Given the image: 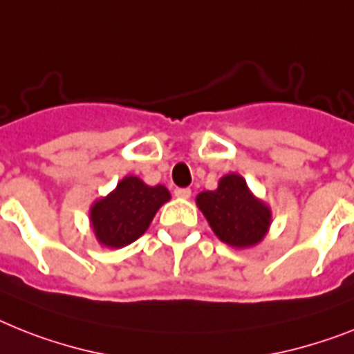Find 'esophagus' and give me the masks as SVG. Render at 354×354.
I'll return each instance as SVG.
<instances>
[{"mask_svg": "<svg viewBox=\"0 0 354 354\" xmlns=\"http://www.w3.org/2000/svg\"><path fill=\"white\" fill-rule=\"evenodd\" d=\"M174 194H175V197H179V198H189V197H192V189H189V188H177Z\"/></svg>", "mask_w": 354, "mask_h": 354, "instance_id": "esophagus-1", "label": "esophagus"}]
</instances>
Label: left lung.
I'll use <instances>...</instances> for the list:
<instances>
[{
	"label": "left lung",
	"instance_id": "obj_1",
	"mask_svg": "<svg viewBox=\"0 0 354 354\" xmlns=\"http://www.w3.org/2000/svg\"><path fill=\"white\" fill-rule=\"evenodd\" d=\"M197 206L213 233L233 248L255 246L270 230V206L251 194L236 174L224 175L217 189L198 194Z\"/></svg>",
	"mask_w": 354,
	"mask_h": 354
}]
</instances>
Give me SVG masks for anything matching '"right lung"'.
<instances>
[{
	"mask_svg": "<svg viewBox=\"0 0 354 354\" xmlns=\"http://www.w3.org/2000/svg\"><path fill=\"white\" fill-rule=\"evenodd\" d=\"M170 201V192L162 186H148L139 177L128 175L106 197L90 208V223L99 244L124 248L148 230L157 209Z\"/></svg>",
	"mask_w": 354,
	"mask_h": 354,
	"instance_id": "add662e5",
	"label": "right lung"
}]
</instances>
